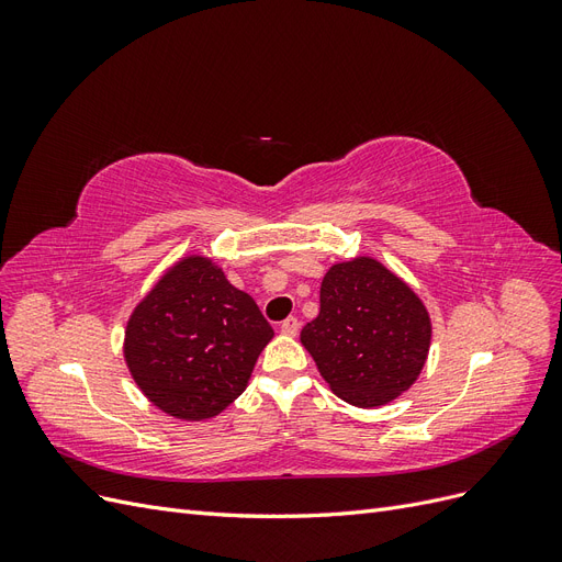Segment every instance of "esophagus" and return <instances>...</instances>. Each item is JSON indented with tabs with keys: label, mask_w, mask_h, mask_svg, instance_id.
I'll return each instance as SVG.
<instances>
[{
	"label": "esophagus",
	"mask_w": 562,
	"mask_h": 562,
	"mask_svg": "<svg viewBox=\"0 0 562 562\" xmlns=\"http://www.w3.org/2000/svg\"><path fill=\"white\" fill-rule=\"evenodd\" d=\"M281 333H283V335H288V337H295V335L300 333V321H297L295 316L285 318V321L281 323Z\"/></svg>",
	"instance_id": "esophagus-1"
}]
</instances>
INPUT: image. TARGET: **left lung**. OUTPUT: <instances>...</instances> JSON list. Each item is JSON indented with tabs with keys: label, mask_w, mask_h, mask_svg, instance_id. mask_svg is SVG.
<instances>
[{
	"label": "left lung",
	"mask_w": 562,
	"mask_h": 562,
	"mask_svg": "<svg viewBox=\"0 0 562 562\" xmlns=\"http://www.w3.org/2000/svg\"><path fill=\"white\" fill-rule=\"evenodd\" d=\"M300 342L339 398L380 407L417 382L431 347V318L401 277L359 255L326 271L321 312L302 328Z\"/></svg>",
	"instance_id": "1"
}]
</instances>
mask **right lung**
I'll return each instance as SVG.
<instances>
[{"instance_id":"add662e5","label":"right lung","mask_w":562,"mask_h":562,"mask_svg":"<svg viewBox=\"0 0 562 562\" xmlns=\"http://www.w3.org/2000/svg\"><path fill=\"white\" fill-rule=\"evenodd\" d=\"M274 337L255 300L206 255H184L135 304L124 361L145 398L184 422L211 419L244 394Z\"/></svg>"}]
</instances>
